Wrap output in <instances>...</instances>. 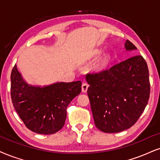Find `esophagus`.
<instances>
[{
  "instance_id": "1",
  "label": "esophagus",
  "mask_w": 160,
  "mask_h": 160,
  "mask_svg": "<svg viewBox=\"0 0 160 160\" xmlns=\"http://www.w3.org/2000/svg\"><path fill=\"white\" fill-rule=\"evenodd\" d=\"M88 87H89V84H88L87 82H83L82 85V92H86L87 90H88Z\"/></svg>"
}]
</instances>
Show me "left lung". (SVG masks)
I'll return each instance as SVG.
<instances>
[{"instance_id":"8db88e82","label":"left lung","mask_w":160,"mask_h":160,"mask_svg":"<svg viewBox=\"0 0 160 160\" xmlns=\"http://www.w3.org/2000/svg\"><path fill=\"white\" fill-rule=\"evenodd\" d=\"M127 50H136L131 41ZM86 79L95 125L104 133H119L133 126L146 107L150 96L149 72L141 55H136Z\"/></svg>"}]
</instances>
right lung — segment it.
<instances>
[{
	"label": "right lung",
	"instance_id": "right-lung-1",
	"mask_svg": "<svg viewBox=\"0 0 160 160\" xmlns=\"http://www.w3.org/2000/svg\"><path fill=\"white\" fill-rule=\"evenodd\" d=\"M10 90L14 108L26 127L39 134H52L64 125L67 108L82 91V82L33 87L23 81L15 64Z\"/></svg>",
	"mask_w": 160,
	"mask_h": 160
}]
</instances>
